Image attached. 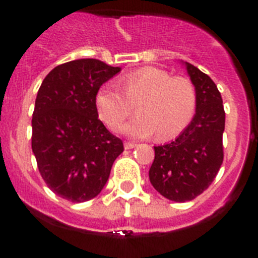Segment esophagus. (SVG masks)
<instances>
[{
	"label": "esophagus",
	"mask_w": 258,
	"mask_h": 258,
	"mask_svg": "<svg viewBox=\"0 0 258 258\" xmlns=\"http://www.w3.org/2000/svg\"><path fill=\"white\" fill-rule=\"evenodd\" d=\"M125 150H132V149H134V147H136V143L134 142H125Z\"/></svg>",
	"instance_id": "1"
}]
</instances>
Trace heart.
Segmentation results:
<instances>
[{
	"label": "heart",
	"mask_w": 258,
	"mask_h": 258,
	"mask_svg": "<svg viewBox=\"0 0 258 258\" xmlns=\"http://www.w3.org/2000/svg\"><path fill=\"white\" fill-rule=\"evenodd\" d=\"M118 89L104 85L95 95V107L102 121L112 131L121 126L136 106L138 115L122 126L133 138L156 133L159 140H170L190 124L197 108V90L187 77L174 76L165 70L145 67L118 80Z\"/></svg>",
	"instance_id": "obj_1"
}]
</instances>
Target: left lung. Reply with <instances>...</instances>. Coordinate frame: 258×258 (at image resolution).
<instances>
[{
    "label": "left lung",
    "mask_w": 258,
    "mask_h": 258,
    "mask_svg": "<svg viewBox=\"0 0 258 258\" xmlns=\"http://www.w3.org/2000/svg\"><path fill=\"white\" fill-rule=\"evenodd\" d=\"M197 90V113L175 141L155 146L150 182L157 192L177 203L190 202L209 187L223 161L225 111L213 80L184 63Z\"/></svg>",
    "instance_id": "8db88e82"
}]
</instances>
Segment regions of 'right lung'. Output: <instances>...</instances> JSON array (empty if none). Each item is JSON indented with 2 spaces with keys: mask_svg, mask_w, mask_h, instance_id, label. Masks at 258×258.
Here are the masks:
<instances>
[{
  "mask_svg": "<svg viewBox=\"0 0 258 258\" xmlns=\"http://www.w3.org/2000/svg\"><path fill=\"white\" fill-rule=\"evenodd\" d=\"M120 71L98 59H77L56 66L38 89L32 151L47 187L68 202L97 197L124 151L95 107L99 88Z\"/></svg>",
  "mask_w": 258,
  "mask_h": 258,
  "instance_id": "1",
  "label": "right lung"
}]
</instances>
